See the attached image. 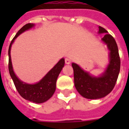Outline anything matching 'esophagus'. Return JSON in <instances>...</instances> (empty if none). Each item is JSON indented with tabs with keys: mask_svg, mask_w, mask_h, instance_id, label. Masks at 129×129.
<instances>
[{
	"mask_svg": "<svg viewBox=\"0 0 129 129\" xmlns=\"http://www.w3.org/2000/svg\"><path fill=\"white\" fill-rule=\"evenodd\" d=\"M65 63H66V64H70V63H71V60H70L69 58H66V59H65Z\"/></svg>",
	"mask_w": 129,
	"mask_h": 129,
	"instance_id": "1",
	"label": "esophagus"
}]
</instances>
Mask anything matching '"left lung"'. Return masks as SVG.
I'll return each instance as SVG.
<instances>
[{"mask_svg": "<svg viewBox=\"0 0 129 129\" xmlns=\"http://www.w3.org/2000/svg\"><path fill=\"white\" fill-rule=\"evenodd\" d=\"M98 33L106 34L102 41L110 51L109 63L104 72L95 77L84 71L78 64L72 63L76 89L82 97L90 100L100 99L108 95L116 84L120 70V59L115 40L102 27L99 26Z\"/></svg>", "mask_w": 129, "mask_h": 129, "instance_id": "obj_1", "label": "left lung"}]
</instances>
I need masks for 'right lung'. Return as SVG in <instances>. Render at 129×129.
Listing matches in <instances>:
<instances>
[{"mask_svg": "<svg viewBox=\"0 0 129 129\" xmlns=\"http://www.w3.org/2000/svg\"><path fill=\"white\" fill-rule=\"evenodd\" d=\"M34 26V24L27 23L25 25L21 28L15 37L12 41L9 47L8 50V55H9V72L11 77L12 79L14 84L18 93L21 97L25 100H28L32 102L37 103V104H41L48 101L55 92L56 90V82L58 78L59 73H61L62 68H63L65 64V60L62 58L59 60V61L43 77L39 82L36 84H29L25 83L23 81L20 80L16 77L15 73L14 72L11 59V47L14 40L17 37L22 34L25 31L28 30Z\"/></svg>", "mask_w": 129, "mask_h": 129, "instance_id": "obj_1", "label": "right lung"}]
</instances>
